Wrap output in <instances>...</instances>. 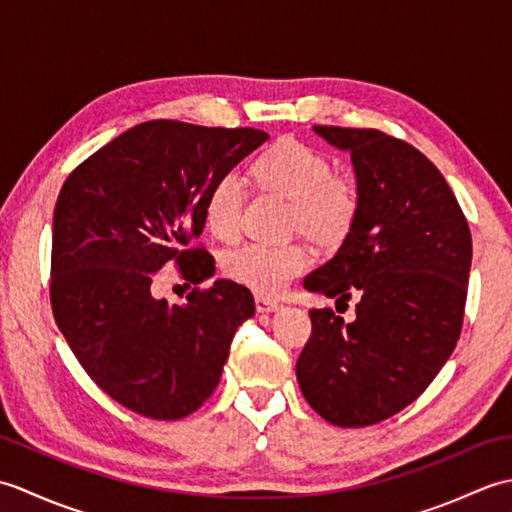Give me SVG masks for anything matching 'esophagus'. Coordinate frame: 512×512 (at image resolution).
<instances>
[{"instance_id": "34e87169", "label": "esophagus", "mask_w": 512, "mask_h": 512, "mask_svg": "<svg viewBox=\"0 0 512 512\" xmlns=\"http://www.w3.org/2000/svg\"><path fill=\"white\" fill-rule=\"evenodd\" d=\"M255 308H257V312H275L279 308V303L275 299H270V297L257 295L255 297Z\"/></svg>"}]
</instances>
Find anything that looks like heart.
<instances>
[{
    "label": "heart",
    "instance_id": "obj_1",
    "mask_svg": "<svg viewBox=\"0 0 512 512\" xmlns=\"http://www.w3.org/2000/svg\"><path fill=\"white\" fill-rule=\"evenodd\" d=\"M253 178L262 189L290 200V220L321 242H334L350 231L358 213L356 184L334 176L332 160L299 140H279L259 156ZM244 184L235 173L213 180L204 198V224L217 239H233L239 231L244 206ZM310 253L306 246L248 242L228 250L224 273L259 295H277L292 279L306 273Z\"/></svg>",
    "mask_w": 512,
    "mask_h": 512
}]
</instances>
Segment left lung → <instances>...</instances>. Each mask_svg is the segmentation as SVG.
Masks as SVG:
<instances>
[{"instance_id": "obj_1", "label": "left lung", "mask_w": 512, "mask_h": 512, "mask_svg": "<svg viewBox=\"0 0 512 512\" xmlns=\"http://www.w3.org/2000/svg\"><path fill=\"white\" fill-rule=\"evenodd\" d=\"M350 151L358 213L310 292L347 303L356 319L310 310L297 361L301 394L336 427H369L411 405L460 339L471 270V231L433 162L378 129L314 125Z\"/></svg>"}]
</instances>
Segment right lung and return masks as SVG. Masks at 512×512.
I'll use <instances>...</instances> for the list:
<instances>
[{"label": "right lung", "instance_id": "right-lung-1", "mask_svg": "<svg viewBox=\"0 0 512 512\" xmlns=\"http://www.w3.org/2000/svg\"><path fill=\"white\" fill-rule=\"evenodd\" d=\"M268 134L253 127L147 121L127 129L63 182L52 217V314L70 350L107 396L140 416L178 420L213 394L250 290L228 279L187 303L154 297L158 270L213 277L200 248L204 198Z\"/></svg>", "mask_w": 512, "mask_h": 512}]
</instances>
